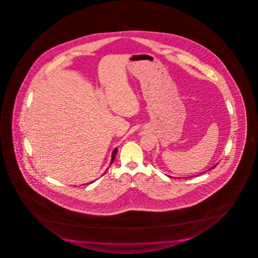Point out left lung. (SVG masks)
Here are the masks:
<instances>
[{"label": "left lung", "instance_id": "obj_1", "mask_svg": "<svg viewBox=\"0 0 258 258\" xmlns=\"http://www.w3.org/2000/svg\"><path fill=\"white\" fill-rule=\"evenodd\" d=\"M217 165H218V164H216V165H214V166L212 167L211 169H214L215 167L217 166ZM202 173H203V172H202Z\"/></svg>", "mask_w": 258, "mask_h": 258}]
</instances>
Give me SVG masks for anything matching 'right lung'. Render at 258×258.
<instances>
[{
	"label": "right lung",
	"instance_id": "1",
	"mask_svg": "<svg viewBox=\"0 0 258 258\" xmlns=\"http://www.w3.org/2000/svg\"><path fill=\"white\" fill-rule=\"evenodd\" d=\"M116 153H117V148L114 149V152H113V153H112V160H111V162H110V164H112V163H113V162H114V158H115V155H116ZM109 167H108V168H109ZM106 170H107V169H106ZM106 170H105V171H106ZM90 183H92V182H90Z\"/></svg>",
	"mask_w": 258,
	"mask_h": 258
}]
</instances>
